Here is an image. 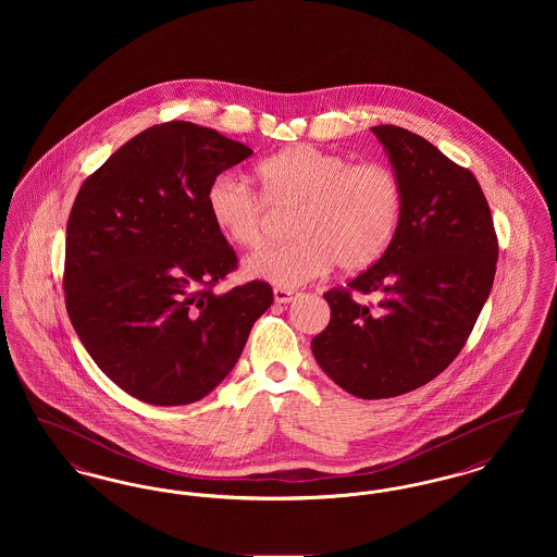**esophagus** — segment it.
Here are the masks:
<instances>
[{"label": "esophagus", "instance_id": "1", "mask_svg": "<svg viewBox=\"0 0 557 557\" xmlns=\"http://www.w3.org/2000/svg\"><path fill=\"white\" fill-rule=\"evenodd\" d=\"M296 296H298V292L290 290V288H275V290H273V298H275V302H282V305L292 302Z\"/></svg>", "mask_w": 557, "mask_h": 557}]
</instances>
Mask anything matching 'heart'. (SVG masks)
Returning a JSON list of instances; mask_svg holds the SVG:
<instances>
[{
	"mask_svg": "<svg viewBox=\"0 0 557 557\" xmlns=\"http://www.w3.org/2000/svg\"><path fill=\"white\" fill-rule=\"evenodd\" d=\"M257 175L261 194L232 173L216 175L207 189L214 227L246 250L265 244L273 214L294 212L296 239L250 257L244 265L248 277L296 288L334 263L346 273L363 271L397 234L403 186L386 162L292 146L261 160Z\"/></svg>",
	"mask_w": 557,
	"mask_h": 557,
	"instance_id": "1",
	"label": "heart"
}]
</instances>
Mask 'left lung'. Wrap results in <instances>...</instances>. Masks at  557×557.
<instances>
[{
  "label": "left lung",
  "mask_w": 557,
  "mask_h": 557,
  "mask_svg": "<svg viewBox=\"0 0 557 557\" xmlns=\"http://www.w3.org/2000/svg\"><path fill=\"white\" fill-rule=\"evenodd\" d=\"M371 132L403 186L397 234L373 265L325 292L327 327L311 341L319 368L359 398L411 393L447 370L491 294L499 242L474 173L418 133ZM352 290L377 293L361 306Z\"/></svg>",
  "instance_id": "1"
}]
</instances>
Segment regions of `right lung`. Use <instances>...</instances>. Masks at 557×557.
Here are the masks:
<instances>
[{
	"label": "right lung",
	"instance_id": "1",
	"mask_svg": "<svg viewBox=\"0 0 557 557\" xmlns=\"http://www.w3.org/2000/svg\"><path fill=\"white\" fill-rule=\"evenodd\" d=\"M250 154L214 129L169 121L83 182L66 223L64 302L91 359L127 395L162 407L207 397L271 307L261 280L212 292L238 257L207 189Z\"/></svg>",
	"mask_w": 557,
	"mask_h": 557
}]
</instances>
